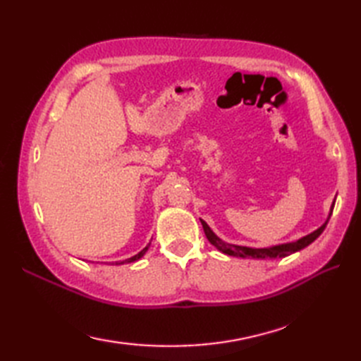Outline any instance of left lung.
Here are the masks:
<instances>
[{
    "instance_id": "8db88e82",
    "label": "left lung",
    "mask_w": 361,
    "mask_h": 361,
    "mask_svg": "<svg viewBox=\"0 0 361 361\" xmlns=\"http://www.w3.org/2000/svg\"><path fill=\"white\" fill-rule=\"evenodd\" d=\"M332 208L331 207V213L326 219V222H324L320 228L317 230L312 231L311 234H307L302 239H298L295 242H289V243H282V245H276V247H269V248H248V247H239V245H231V243H226L222 239H219V237L211 231V228L207 225L205 221H202L200 219V224L204 226V231L207 239L209 240L211 245H214V247L222 251L224 254H228V256H233V257H252V259H277V257H286L289 254L300 251L303 248H306L307 245H311L317 237L324 231V228H326L328 222H329V217L332 214Z\"/></svg>"
}]
</instances>
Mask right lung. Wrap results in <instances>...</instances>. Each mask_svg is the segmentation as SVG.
<instances>
[{
  "mask_svg": "<svg viewBox=\"0 0 361 361\" xmlns=\"http://www.w3.org/2000/svg\"><path fill=\"white\" fill-rule=\"evenodd\" d=\"M148 248H150V243L147 245V247L142 250V251H139L136 256H133V257H130V259H126V260H122V262H116V265H124V263H130V262H136V260H139L140 257L144 256V254L148 251Z\"/></svg>",
  "mask_w": 361,
  "mask_h": 361,
  "instance_id": "right-lung-1",
  "label": "right lung"
}]
</instances>
